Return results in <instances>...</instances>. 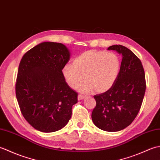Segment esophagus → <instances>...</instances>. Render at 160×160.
Returning <instances> with one entry per match:
<instances>
[{"label": "esophagus", "instance_id": "esophagus-1", "mask_svg": "<svg viewBox=\"0 0 160 160\" xmlns=\"http://www.w3.org/2000/svg\"><path fill=\"white\" fill-rule=\"evenodd\" d=\"M84 98H85V96H82V95H78V100H83Z\"/></svg>", "mask_w": 160, "mask_h": 160}]
</instances>
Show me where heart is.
<instances>
[{
	"label": "heart",
	"instance_id": "heart-1",
	"mask_svg": "<svg viewBox=\"0 0 160 160\" xmlns=\"http://www.w3.org/2000/svg\"><path fill=\"white\" fill-rule=\"evenodd\" d=\"M120 70V60L114 53L87 51L73 60V64L62 67L64 80L72 89L78 87L83 93H102L109 90L116 81Z\"/></svg>",
	"mask_w": 160,
	"mask_h": 160
}]
</instances>
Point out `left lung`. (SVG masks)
<instances>
[{
  "mask_svg": "<svg viewBox=\"0 0 160 160\" xmlns=\"http://www.w3.org/2000/svg\"><path fill=\"white\" fill-rule=\"evenodd\" d=\"M108 50L122 55L120 70L109 90L94 96L96 106L91 118L101 130L116 132L130 125L139 113L146 91L145 74L140 60L130 49L116 45Z\"/></svg>",
  "mask_w": 160,
  "mask_h": 160,
  "instance_id": "8db88e82",
  "label": "left lung"
}]
</instances>
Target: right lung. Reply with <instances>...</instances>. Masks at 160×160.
Wrapping results in <instances>:
<instances>
[{
    "label": "right lung",
    "instance_id": "right-lung-1",
    "mask_svg": "<svg viewBox=\"0 0 160 160\" xmlns=\"http://www.w3.org/2000/svg\"><path fill=\"white\" fill-rule=\"evenodd\" d=\"M70 59L62 43L44 42L28 51L19 64L16 95L21 113L36 130L52 132L69 122L78 93L64 80L61 70Z\"/></svg>",
    "mask_w": 160,
    "mask_h": 160
}]
</instances>
